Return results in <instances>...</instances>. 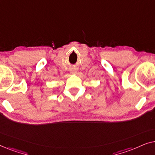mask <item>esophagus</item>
<instances>
[{"instance_id":"obj_1","label":"esophagus","mask_w":155,"mask_h":155,"mask_svg":"<svg viewBox=\"0 0 155 155\" xmlns=\"http://www.w3.org/2000/svg\"><path fill=\"white\" fill-rule=\"evenodd\" d=\"M71 71H72V72H74V71H75V69H72Z\"/></svg>"}]
</instances>
